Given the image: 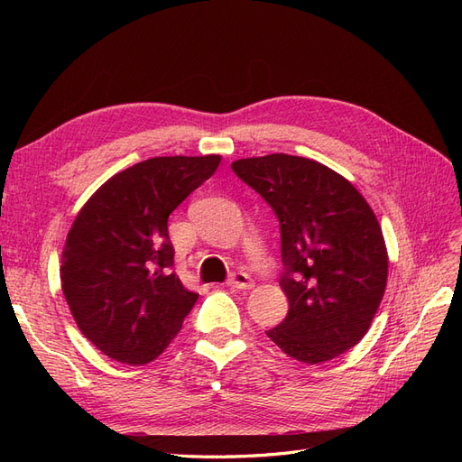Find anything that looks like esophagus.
<instances>
[{
	"instance_id": "obj_1",
	"label": "esophagus",
	"mask_w": 462,
	"mask_h": 462,
	"mask_svg": "<svg viewBox=\"0 0 462 462\" xmlns=\"http://www.w3.org/2000/svg\"><path fill=\"white\" fill-rule=\"evenodd\" d=\"M227 285H229L231 289H250V287H253V279H250L245 272H235V273L229 277Z\"/></svg>"
}]
</instances>
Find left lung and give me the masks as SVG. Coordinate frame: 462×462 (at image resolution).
<instances>
[{"instance_id":"obj_1","label":"left lung","mask_w":462,"mask_h":462,"mask_svg":"<svg viewBox=\"0 0 462 462\" xmlns=\"http://www.w3.org/2000/svg\"><path fill=\"white\" fill-rule=\"evenodd\" d=\"M268 202L282 229L279 279L287 318L265 335L291 358L319 365L353 348L387 285L383 233L365 197L324 163L270 153L231 163Z\"/></svg>"}]
</instances>
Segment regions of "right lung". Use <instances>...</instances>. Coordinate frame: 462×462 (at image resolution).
I'll return each instance as SVG.
<instances>
[{
	"label": "right lung",
	"mask_w": 462,
	"mask_h": 462,
	"mask_svg": "<svg viewBox=\"0 0 462 462\" xmlns=\"http://www.w3.org/2000/svg\"><path fill=\"white\" fill-rule=\"evenodd\" d=\"M221 156H162L134 163L80 208L61 256V289L79 329L123 365L158 358L199 295L171 273L167 217L212 177Z\"/></svg>",
	"instance_id": "add662e5"
}]
</instances>
